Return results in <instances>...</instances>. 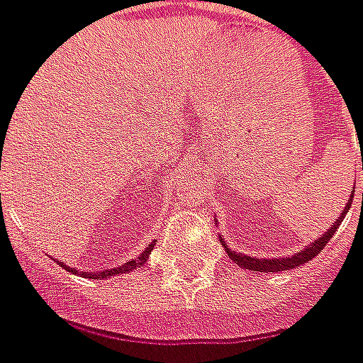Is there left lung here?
I'll return each instance as SVG.
<instances>
[{"label": "left lung", "instance_id": "8db88e82", "mask_svg": "<svg viewBox=\"0 0 363 363\" xmlns=\"http://www.w3.org/2000/svg\"><path fill=\"white\" fill-rule=\"evenodd\" d=\"M352 199H354V192H352ZM350 206H352V202H347L346 206H344L342 214L337 216V220L330 226V230H328L326 234H322L318 240H314L310 246H306L302 252H296L294 256H288V258H272V260H266V258H252V256H244V254H236L233 252V250H228V246L224 244L223 238H220V242L224 244V248H226V252H228V258L234 260L238 266L246 268V270H254V272H282V270H292V268H298V266L306 264L308 260H312L314 256H318V254L324 250V246L328 244V240L334 236L340 223L344 220V216H346V213L350 211Z\"/></svg>", "mask_w": 363, "mask_h": 363}]
</instances>
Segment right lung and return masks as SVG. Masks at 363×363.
I'll use <instances>...</instances> for the list:
<instances>
[{
  "mask_svg": "<svg viewBox=\"0 0 363 363\" xmlns=\"http://www.w3.org/2000/svg\"><path fill=\"white\" fill-rule=\"evenodd\" d=\"M152 246H155V244H149V246H147V250L140 254L139 258H133L130 262L119 266V268H113V270H103V272H83V276H85V278H93V280H101V278H107V276H115V274H123V272H130V270H135L137 266H143L145 262H147V258H149V254H150V250H152ZM59 264H61V262H59ZM61 266H63V264H61ZM65 268H67V266H65ZM77 272H79V270H77Z\"/></svg>",
  "mask_w": 363,
  "mask_h": 363,
  "instance_id": "add662e5",
  "label": "right lung"
}]
</instances>
